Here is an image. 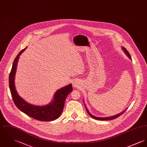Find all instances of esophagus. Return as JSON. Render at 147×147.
I'll use <instances>...</instances> for the list:
<instances>
[{
	"label": "esophagus",
	"instance_id": "obj_1",
	"mask_svg": "<svg viewBox=\"0 0 147 147\" xmlns=\"http://www.w3.org/2000/svg\"><path fill=\"white\" fill-rule=\"evenodd\" d=\"M72 85H73L74 88H77L78 86V83L77 82V81H74L72 83Z\"/></svg>",
	"mask_w": 147,
	"mask_h": 147
}]
</instances>
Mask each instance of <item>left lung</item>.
I'll return each mask as SVG.
<instances>
[{
    "instance_id": "left-lung-1",
    "label": "left lung",
    "mask_w": 147,
    "mask_h": 147,
    "mask_svg": "<svg viewBox=\"0 0 147 147\" xmlns=\"http://www.w3.org/2000/svg\"><path fill=\"white\" fill-rule=\"evenodd\" d=\"M121 49H123V51H124V52L126 54V55H127V57L131 60V56H130V55L129 53L128 52V51H127V50L126 49H125V48H124V47H122V48H121ZM84 104H85V103H84ZM85 108L86 109V111H87V112H88V115H89L91 117H92L93 119H96V120H113V119H115V118H117V117H119L120 115H121L123 113H124L125 111V110H127V109H126L125 110H124L123 111H122L121 113H120L116 115H114V116H112V117H95V116H94L93 115H92V114H91L88 111V110L87 109V107H86V106L85 105Z\"/></svg>"
}]
</instances>
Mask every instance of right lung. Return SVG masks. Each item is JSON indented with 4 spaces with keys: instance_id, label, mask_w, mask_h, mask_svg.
<instances>
[{
    "instance_id": "right-lung-1",
    "label": "right lung",
    "mask_w": 147,
    "mask_h": 147,
    "mask_svg": "<svg viewBox=\"0 0 147 147\" xmlns=\"http://www.w3.org/2000/svg\"><path fill=\"white\" fill-rule=\"evenodd\" d=\"M26 49L27 47L22 49L14 60L9 75V88L13 101L21 111L30 117L42 121L54 120L57 119L62 112L66 98L72 91V84L59 89L55 93L52 101L47 105L36 106L26 101L18 95L15 86L14 80L20 56Z\"/></svg>"
}]
</instances>
